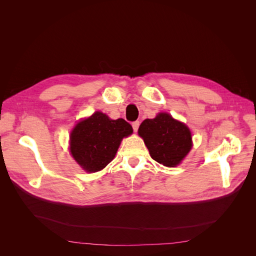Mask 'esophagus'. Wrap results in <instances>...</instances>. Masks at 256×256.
<instances>
[{"mask_svg":"<svg viewBox=\"0 0 256 256\" xmlns=\"http://www.w3.org/2000/svg\"><path fill=\"white\" fill-rule=\"evenodd\" d=\"M138 126H140V122H138V120H136V122H132V128H134V131H136V132L138 129Z\"/></svg>","mask_w":256,"mask_h":256,"instance_id":"esophagus-1","label":"esophagus"}]
</instances>
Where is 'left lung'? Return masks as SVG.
<instances>
[{
	"label": "left lung",
	"instance_id": "left-lung-1",
	"mask_svg": "<svg viewBox=\"0 0 256 256\" xmlns=\"http://www.w3.org/2000/svg\"><path fill=\"white\" fill-rule=\"evenodd\" d=\"M138 136L143 138L150 157L164 166L180 164L192 147L189 128L168 113L145 120L138 128Z\"/></svg>",
	"mask_w": 256,
	"mask_h": 256
}]
</instances>
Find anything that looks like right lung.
Here are the masks:
<instances>
[{"label": "right lung", "instance_id": "right-lung-1", "mask_svg": "<svg viewBox=\"0 0 256 256\" xmlns=\"http://www.w3.org/2000/svg\"><path fill=\"white\" fill-rule=\"evenodd\" d=\"M132 131L125 120H110L96 112L74 128L70 134L72 157L86 172H98L113 160L122 138Z\"/></svg>", "mask_w": 256, "mask_h": 256}]
</instances>
